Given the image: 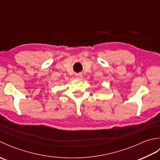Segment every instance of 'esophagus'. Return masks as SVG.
I'll return each instance as SVG.
<instances>
[{
    "label": "esophagus",
    "mask_w": 160,
    "mask_h": 160,
    "mask_svg": "<svg viewBox=\"0 0 160 160\" xmlns=\"http://www.w3.org/2000/svg\"><path fill=\"white\" fill-rule=\"evenodd\" d=\"M76 78H77V79H78V80H81L82 78V75L80 74V73H78V74H77L76 76Z\"/></svg>",
    "instance_id": "1"
}]
</instances>
